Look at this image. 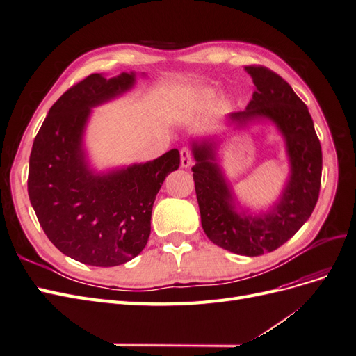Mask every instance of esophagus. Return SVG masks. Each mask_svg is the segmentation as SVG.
I'll return each mask as SVG.
<instances>
[{"label":"esophagus","mask_w":356,"mask_h":356,"mask_svg":"<svg viewBox=\"0 0 356 356\" xmlns=\"http://www.w3.org/2000/svg\"><path fill=\"white\" fill-rule=\"evenodd\" d=\"M191 166V153L188 148L181 149V168L188 169Z\"/></svg>","instance_id":"esophagus-1"}]
</instances>
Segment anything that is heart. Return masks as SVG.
<instances>
[{
	"mask_svg": "<svg viewBox=\"0 0 356 356\" xmlns=\"http://www.w3.org/2000/svg\"><path fill=\"white\" fill-rule=\"evenodd\" d=\"M204 98H211V95H207V96H204Z\"/></svg>",
	"mask_w": 356,
	"mask_h": 356,
	"instance_id": "b5f03b06",
	"label": "heart"
}]
</instances>
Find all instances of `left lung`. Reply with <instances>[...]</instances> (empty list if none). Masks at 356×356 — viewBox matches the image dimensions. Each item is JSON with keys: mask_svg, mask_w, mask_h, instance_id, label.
Here are the masks:
<instances>
[{"mask_svg": "<svg viewBox=\"0 0 356 356\" xmlns=\"http://www.w3.org/2000/svg\"><path fill=\"white\" fill-rule=\"evenodd\" d=\"M255 84L246 108L225 117L233 131L272 123L285 143L289 174L279 197L267 209L239 202L218 157L221 139L190 141L202 227L209 241L230 252L257 257L272 252L300 230L315 209L322 174V149L307 106L293 88L264 67H245Z\"/></svg>", "mask_w": 356, "mask_h": 356, "instance_id": "8db88e82", "label": "left lung"}]
</instances>
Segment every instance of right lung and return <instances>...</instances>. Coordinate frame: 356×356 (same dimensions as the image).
Wrapping results in <instances>:
<instances>
[{
	"instance_id": "add662e5",
	"label": "right lung",
	"mask_w": 356,
	"mask_h": 356,
	"mask_svg": "<svg viewBox=\"0 0 356 356\" xmlns=\"http://www.w3.org/2000/svg\"><path fill=\"white\" fill-rule=\"evenodd\" d=\"M135 83L134 71L111 79L89 75L53 104L32 144V208L50 242L83 264L120 266L141 252L152 232L156 195L179 168L177 148L145 163L92 166L84 135L93 108L120 98Z\"/></svg>"
}]
</instances>
